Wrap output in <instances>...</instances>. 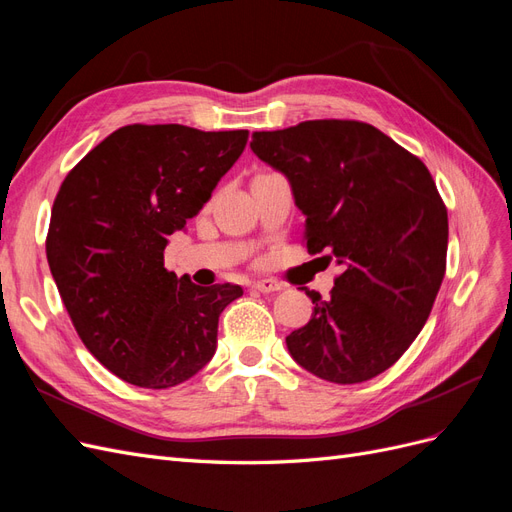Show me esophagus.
<instances>
[{
    "mask_svg": "<svg viewBox=\"0 0 512 512\" xmlns=\"http://www.w3.org/2000/svg\"><path fill=\"white\" fill-rule=\"evenodd\" d=\"M254 290H258V292H277V290H282V284L275 282V280H258V282H254Z\"/></svg>",
    "mask_w": 512,
    "mask_h": 512,
    "instance_id": "34e87169",
    "label": "esophagus"
}]
</instances>
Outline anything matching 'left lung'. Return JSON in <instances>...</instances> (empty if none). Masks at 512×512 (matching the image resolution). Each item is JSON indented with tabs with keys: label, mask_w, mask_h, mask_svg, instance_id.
Listing matches in <instances>:
<instances>
[{
	"label": "left lung",
	"mask_w": 512,
	"mask_h": 512,
	"mask_svg": "<svg viewBox=\"0 0 512 512\" xmlns=\"http://www.w3.org/2000/svg\"><path fill=\"white\" fill-rule=\"evenodd\" d=\"M252 151L284 173L305 213L309 254L342 265L331 299L307 290L314 316L286 346L335 384L376 378L421 333L446 271L448 213L427 166L354 119L254 132ZM303 290V288H301Z\"/></svg>",
	"instance_id": "8db88e82"
}]
</instances>
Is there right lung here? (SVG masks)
<instances>
[{"label":"right lung","instance_id":"right-lung-1","mask_svg":"<svg viewBox=\"0 0 512 512\" xmlns=\"http://www.w3.org/2000/svg\"><path fill=\"white\" fill-rule=\"evenodd\" d=\"M247 136L132 123L61 183L46 258L81 342L117 378L168 389L215 354L220 314L243 288L177 277L164 269V247L203 209Z\"/></svg>","mask_w":512,"mask_h":512}]
</instances>
